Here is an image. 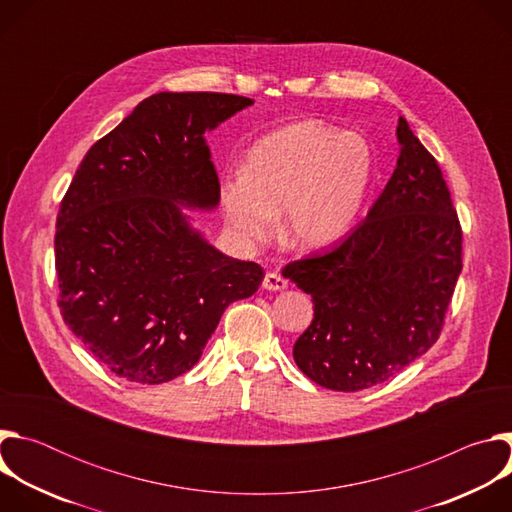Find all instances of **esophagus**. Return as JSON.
<instances>
[{
	"label": "esophagus",
	"mask_w": 512,
	"mask_h": 512,
	"mask_svg": "<svg viewBox=\"0 0 512 512\" xmlns=\"http://www.w3.org/2000/svg\"><path fill=\"white\" fill-rule=\"evenodd\" d=\"M287 287V279H283L279 273L275 271H269L265 273L263 277V289H269V291H281Z\"/></svg>",
	"instance_id": "1"
}]
</instances>
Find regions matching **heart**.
I'll list each match as a JSON object with an SVG mask.
<instances>
[{"mask_svg":"<svg viewBox=\"0 0 512 512\" xmlns=\"http://www.w3.org/2000/svg\"><path fill=\"white\" fill-rule=\"evenodd\" d=\"M373 178V152L360 133L324 121H298L261 137L243 174L223 182L231 231L243 243H265L285 212V239L320 249L342 239L360 214Z\"/></svg>","mask_w":512,"mask_h":512,"instance_id":"obj_1","label":"heart"}]
</instances>
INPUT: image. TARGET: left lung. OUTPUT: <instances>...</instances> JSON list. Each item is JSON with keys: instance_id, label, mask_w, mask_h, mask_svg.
I'll return each mask as SVG.
<instances>
[{"instance_id": "1", "label": "left lung", "mask_w": 512, "mask_h": 512, "mask_svg": "<svg viewBox=\"0 0 512 512\" xmlns=\"http://www.w3.org/2000/svg\"><path fill=\"white\" fill-rule=\"evenodd\" d=\"M385 190L334 249L283 267L314 302L294 344L302 373L332 391L379 385L440 338L462 271V227L435 158L399 117Z\"/></svg>"}]
</instances>
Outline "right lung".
I'll return each instance as SVG.
<instances>
[{
	"label": "right lung",
	"instance_id": "1",
	"mask_svg": "<svg viewBox=\"0 0 512 512\" xmlns=\"http://www.w3.org/2000/svg\"><path fill=\"white\" fill-rule=\"evenodd\" d=\"M249 105L227 93L143 99L87 152L60 202V314L129 383L190 371L229 304L265 277L261 265L208 245L182 214L221 200L204 135Z\"/></svg>",
	"mask_w": 512,
	"mask_h": 512
}]
</instances>
